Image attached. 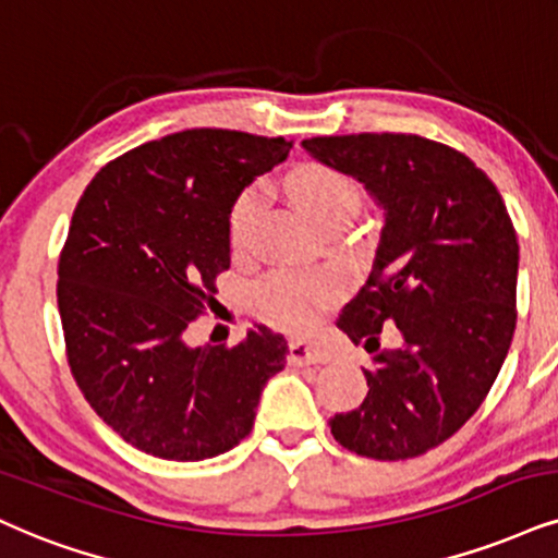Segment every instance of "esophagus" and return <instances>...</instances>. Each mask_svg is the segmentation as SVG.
I'll return each mask as SVG.
<instances>
[{
    "label": "esophagus",
    "instance_id": "34e87169",
    "mask_svg": "<svg viewBox=\"0 0 558 558\" xmlns=\"http://www.w3.org/2000/svg\"><path fill=\"white\" fill-rule=\"evenodd\" d=\"M328 354L320 352L318 347L307 341H292L290 343V364L294 367H305V364H326Z\"/></svg>",
    "mask_w": 558,
    "mask_h": 558
}]
</instances>
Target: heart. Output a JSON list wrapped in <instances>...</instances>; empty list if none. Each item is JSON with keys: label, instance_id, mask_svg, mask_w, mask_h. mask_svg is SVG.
Returning <instances> with one entry per match:
<instances>
[{"label": "heart", "instance_id": "b5f03b06", "mask_svg": "<svg viewBox=\"0 0 558 558\" xmlns=\"http://www.w3.org/2000/svg\"><path fill=\"white\" fill-rule=\"evenodd\" d=\"M287 191L302 215L315 225L333 217H354L362 206V189L352 175L323 162H302L287 175ZM260 211V194L247 189L230 209V245L235 253L247 251ZM339 294L331 277L305 271H279L260 281L256 302L260 313L292 331H307L318 323L320 313Z\"/></svg>", "mask_w": 558, "mask_h": 558}]
</instances>
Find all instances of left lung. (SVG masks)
I'll list each match as a JSON object with an SVG mask.
<instances>
[{"instance_id": "1", "label": "left lung", "mask_w": 558, "mask_h": 558, "mask_svg": "<svg viewBox=\"0 0 558 558\" xmlns=\"http://www.w3.org/2000/svg\"><path fill=\"white\" fill-rule=\"evenodd\" d=\"M315 160L356 178L385 209L373 271L336 326L373 354L360 409L336 442L373 460L424 456L484 401L518 320L520 245L492 178L418 134L313 136ZM385 322L404 341L383 350Z\"/></svg>"}]
</instances>
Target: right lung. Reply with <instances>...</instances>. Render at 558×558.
<instances>
[{
    "mask_svg": "<svg viewBox=\"0 0 558 558\" xmlns=\"http://www.w3.org/2000/svg\"><path fill=\"white\" fill-rule=\"evenodd\" d=\"M290 149L284 136L189 129L116 157L77 202L57 284L66 362L95 414L147 456L232 450L284 369V336L266 326L238 347L194 349L183 333L230 268L232 204Z\"/></svg>",
    "mask_w": 558,
    "mask_h": 558,
    "instance_id": "right-lung-1",
    "label": "right lung"
}]
</instances>
